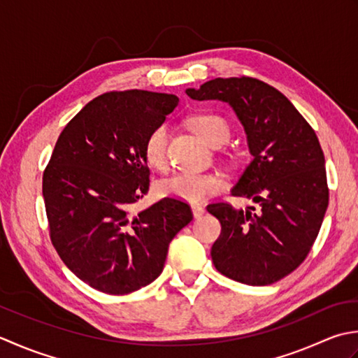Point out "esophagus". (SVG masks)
Segmentation results:
<instances>
[{
	"label": "esophagus",
	"mask_w": 358,
	"mask_h": 358,
	"mask_svg": "<svg viewBox=\"0 0 358 358\" xmlns=\"http://www.w3.org/2000/svg\"><path fill=\"white\" fill-rule=\"evenodd\" d=\"M192 211L194 217H201L203 213H206V208L199 206V203H192Z\"/></svg>",
	"instance_id": "1"
}]
</instances>
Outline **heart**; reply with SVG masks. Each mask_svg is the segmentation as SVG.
<instances>
[{"label": "heart", "mask_w": 358, "mask_h": 358, "mask_svg": "<svg viewBox=\"0 0 358 358\" xmlns=\"http://www.w3.org/2000/svg\"><path fill=\"white\" fill-rule=\"evenodd\" d=\"M188 125L211 147H220L227 141L230 134L227 120L215 113H198L189 115ZM169 127L165 123H160L145 137L142 150L143 157L155 169H165L166 160H169ZM222 188L224 180L216 173L179 171L157 184V192L162 196L188 202H201L211 194L220 193Z\"/></svg>", "instance_id": "b5f03b06"}]
</instances>
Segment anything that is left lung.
<instances>
[{"label":"left lung","mask_w":358,"mask_h":358,"mask_svg":"<svg viewBox=\"0 0 358 358\" xmlns=\"http://www.w3.org/2000/svg\"><path fill=\"white\" fill-rule=\"evenodd\" d=\"M187 96L227 101L253 156L231 194L253 199L258 211L236 210L229 202L207 206L221 222L211 247L215 267L250 286L280 281L309 255L329 202L315 131L284 94L253 77L215 78L187 90Z\"/></svg>","instance_id":"obj_1"}]
</instances>
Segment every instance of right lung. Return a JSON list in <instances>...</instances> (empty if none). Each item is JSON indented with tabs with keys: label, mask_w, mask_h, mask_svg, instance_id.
<instances>
[{
	"label": "right lung",
	"mask_w": 358,
	"mask_h": 358,
	"mask_svg": "<svg viewBox=\"0 0 358 358\" xmlns=\"http://www.w3.org/2000/svg\"><path fill=\"white\" fill-rule=\"evenodd\" d=\"M179 99L141 90L91 100L71 119L43 173L52 245L69 271L109 295H127L162 273L171 239L193 220L187 202L148 193L143 142Z\"/></svg>",
	"instance_id": "right-lung-1"
}]
</instances>
